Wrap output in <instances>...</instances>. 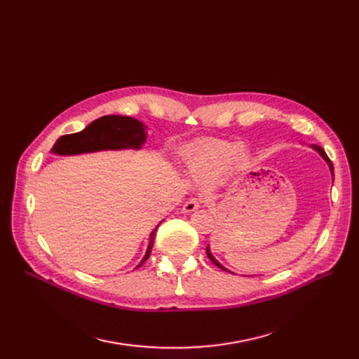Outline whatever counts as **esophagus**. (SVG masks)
I'll return each instance as SVG.
<instances>
[{
	"mask_svg": "<svg viewBox=\"0 0 359 359\" xmlns=\"http://www.w3.org/2000/svg\"><path fill=\"white\" fill-rule=\"evenodd\" d=\"M199 206H201V202L198 199H189L183 205L182 211L183 212H194V211H196L199 208Z\"/></svg>",
	"mask_w": 359,
	"mask_h": 359,
	"instance_id": "obj_1",
	"label": "esophagus"
}]
</instances>
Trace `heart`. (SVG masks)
Here are the masks:
<instances>
[{"label":"heart","mask_w":359,"mask_h":359,"mask_svg":"<svg viewBox=\"0 0 359 359\" xmlns=\"http://www.w3.org/2000/svg\"><path fill=\"white\" fill-rule=\"evenodd\" d=\"M244 161L243 151L231 144L208 141L196 147L186 158L189 173L206 183L222 180L231 168L241 167Z\"/></svg>","instance_id":"b5f03b06"}]
</instances>
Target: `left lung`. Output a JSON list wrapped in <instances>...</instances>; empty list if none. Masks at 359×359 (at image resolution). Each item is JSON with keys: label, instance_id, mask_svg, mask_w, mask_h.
<instances>
[{"label": "left lung", "instance_id": "8db88e82", "mask_svg": "<svg viewBox=\"0 0 359 359\" xmlns=\"http://www.w3.org/2000/svg\"><path fill=\"white\" fill-rule=\"evenodd\" d=\"M310 147H311V148H313L314 151H317V153L320 154V157H322V158H323V160H325V161L327 163V165H329V168H330V173H332V177H334V173H333V164H332V161L329 160L327 154L325 153V149H323L322 147H318V145H310ZM206 255H208V257H210V259L212 260V263H214V265H215V266H218L219 269H222V271H225V272H230V273H233L231 271H229L227 268H225V266H222V265H221V263H219V262H218V260H217V259H215V257L212 256V253H211V249H210V246H208V248H206Z\"/></svg>", "mask_w": 359, "mask_h": 359}]
</instances>
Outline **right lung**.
<instances>
[{
    "label": "right lung",
    "instance_id": "1",
    "mask_svg": "<svg viewBox=\"0 0 359 359\" xmlns=\"http://www.w3.org/2000/svg\"><path fill=\"white\" fill-rule=\"evenodd\" d=\"M147 125L134 118L107 115L93 121L87 128L77 132V134L58 138V141L52 147L50 153L56 156H79L107 149H141L147 142ZM157 227L151 233L147 252L137 268H140L149 257L151 250H153Z\"/></svg>",
    "mask_w": 359,
    "mask_h": 359
}]
</instances>
